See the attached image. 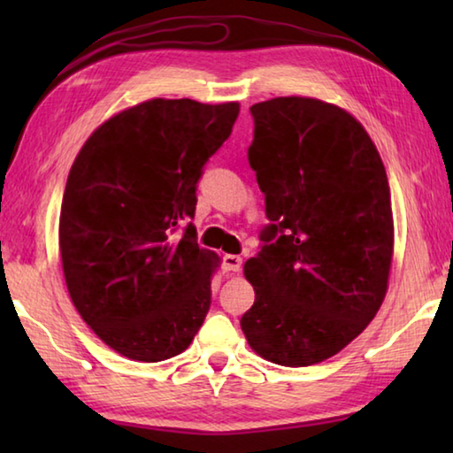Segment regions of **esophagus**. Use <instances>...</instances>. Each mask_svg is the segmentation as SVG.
<instances>
[{"label": "esophagus", "mask_w": 453, "mask_h": 453, "mask_svg": "<svg viewBox=\"0 0 453 453\" xmlns=\"http://www.w3.org/2000/svg\"><path fill=\"white\" fill-rule=\"evenodd\" d=\"M242 264H243V259L240 256H234V254L224 256V270L226 272H240Z\"/></svg>", "instance_id": "34e87169"}]
</instances>
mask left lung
I'll list each match as a JSON object with an SVG mask.
<instances>
[{
    "instance_id": "1",
    "label": "left lung",
    "mask_w": 453,
    "mask_h": 453,
    "mask_svg": "<svg viewBox=\"0 0 453 453\" xmlns=\"http://www.w3.org/2000/svg\"><path fill=\"white\" fill-rule=\"evenodd\" d=\"M251 170L265 194L264 248L243 265L256 302L242 332L267 362H324L364 332L388 294L394 213L364 126L316 97L251 105Z\"/></svg>"
}]
</instances>
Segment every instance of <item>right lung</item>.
Masks as SVG:
<instances>
[{"instance_id": "obj_1", "label": "right lung", "mask_w": 453, "mask_h": 453, "mask_svg": "<svg viewBox=\"0 0 453 453\" xmlns=\"http://www.w3.org/2000/svg\"><path fill=\"white\" fill-rule=\"evenodd\" d=\"M240 104L153 97L105 119L67 175L59 251L67 291L105 346L164 362L194 342L211 303L218 254L199 248L196 183Z\"/></svg>"}]
</instances>
